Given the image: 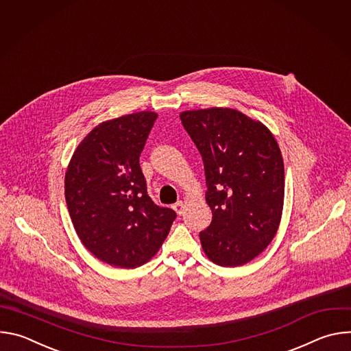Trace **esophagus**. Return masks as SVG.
<instances>
[{"instance_id": "obj_1", "label": "esophagus", "mask_w": 351, "mask_h": 351, "mask_svg": "<svg viewBox=\"0 0 351 351\" xmlns=\"http://www.w3.org/2000/svg\"><path fill=\"white\" fill-rule=\"evenodd\" d=\"M173 210H175L179 215H182V214L184 213V203H183V202H178V203L173 206Z\"/></svg>"}]
</instances>
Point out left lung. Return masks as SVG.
Returning <instances> with one entry per match:
<instances>
[{
  "instance_id": "8db88e82",
  "label": "left lung",
  "mask_w": 351,
  "mask_h": 351,
  "mask_svg": "<svg viewBox=\"0 0 351 351\" xmlns=\"http://www.w3.org/2000/svg\"><path fill=\"white\" fill-rule=\"evenodd\" d=\"M180 121L203 157L211 225L199 232L206 256L240 267L275 237L283 210L285 168L269 129L232 108L184 111Z\"/></svg>"
}]
</instances>
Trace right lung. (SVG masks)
I'll return each mask as SVG.
<instances>
[{
  "instance_id": "obj_1",
  "label": "right lung",
  "mask_w": 351,
  "mask_h": 351,
  "mask_svg": "<svg viewBox=\"0 0 351 351\" xmlns=\"http://www.w3.org/2000/svg\"><path fill=\"white\" fill-rule=\"evenodd\" d=\"M141 111L95 126L77 145L65 173V198L75 230L98 260L137 268L167 239L176 213L147 193L138 157L156 119Z\"/></svg>"
}]
</instances>
